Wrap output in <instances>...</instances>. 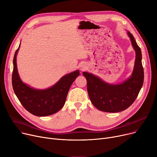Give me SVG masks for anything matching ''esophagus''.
<instances>
[{"label":"esophagus","mask_w":157,"mask_h":157,"mask_svg":"<svg viewBox=\"0 0 157 157\" xmlns=\"http://www.w3.org/2000/svg\"><path fill=\"white\" fill-rule=\"evenodd\" d=\"M84 69H85V65H82V66H81V69H82V70H83Z\"/></svg>","instance_id":"esophagus-1"}]
</instances>
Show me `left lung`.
I'll list each match as a JSON object with an SVG mask.
<instances>
[{
	"instance_id": "8db88e82",
	"label": "left lung",
	"mask_w": 157,
	"mask_h": 157,
	"mask_svg": "<svg viewBox=\"0 0 157 157\" xmlns=\"http://www.w3.org/2000/svg\"><path fill=\"white\" fill-rule=\"evenodd\" d=\"M127 35L136 52L134 69L128 78L121 83L111 84L92 73L83 72L87 81V91L90 99L100 111L118 113L127 109L135 101L143 86L144 70L141 48L128 31Z\"/></svg>"
}]
</instances>
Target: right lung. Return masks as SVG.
<instances>
[{"label": "right lung", "mask_w": 157, "mask_h": 157, "mask_svg": "<svg viewBox=\"0 0 157 157\" xmlns=\"http://www.w3.org/2000/svg\"><path fill=\"white\" fill-rule=\"evenodd\" d=\"M20 46L13 59L12 85L15 95L25 109L35 116L46 117L59 111L65 104L71 85L79 75V71L76 70L66 74L48 88L39 90L32 88L23 83L18 72L16 55Z\"/></svg>", "instance_id": "right-lung-1"}]
</instances>
